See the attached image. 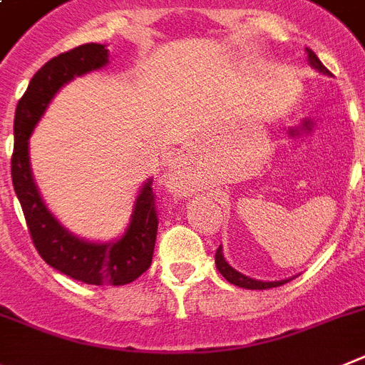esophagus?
I'll list each match as a JSON object with an SVG mask.
<instances>
[{"instance_id": "34e87169", "label": "esophagus", "mask_w": 365, "mask_h": 365, "mask_svg": "<svg viewBox=\"0 0 365 365\" xmlns=\"http://www.w3.org/2000/svg\"><path fill=\"white\" fill-rule=\"evenodd\" d=\"M165 185L169 187V191L174 192H187L191 191L192 183L187 178V173L183 169H174L167 174Z\"/></svg>"}]
</instances>
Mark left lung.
<instances>
[{
	"mask_svg": "<svg viewBox=\"0 0 365 365\" xmlns=\"http://www.w3.org/2000/svg\"><path fill=\"white\" fill-rule=\"evenodd\" d=\"M307 55H309V60L310 64L314 66L318 71L325 73V75H331V71H329L325 66L319 62L318 56L314 55V51L312 49H305ZM215 261H217V268L218 272H220L224 277H226V281H230L231 284H235V287H240V288H248V290H266V288H274V287H281V284L288 283V281H274V283H262V281H255V279H250L246 277V275L239 274L237 270H233L230 264L226 262V259H224V255H222V248L217 250V255H215Z\"/></svg>",
	"mask_w": 365,
	"mask_h": 365,
	"instance_id": "8db88e82",
	"label": "left lung"
}]
</instances>
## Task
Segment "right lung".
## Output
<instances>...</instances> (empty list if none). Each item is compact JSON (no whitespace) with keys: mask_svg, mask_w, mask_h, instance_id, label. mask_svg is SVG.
Here are the masks:
<instances>
[{"mask_svg":"<svg viewBox=\"0 0 365 365\" xmlns=\"http://www.w3.org/2000/svg\"><path fill=\"white\" fill-rule=\"evenodd\" d=\"M106 62L108 51L104 46L84 43L60 53L34 73L29 88L16 106L11 174L31 240L40 257L55 270L82 283L121 287L143 275L154 255L160 218L152 180L139 192L125 237L113 244L84 242L60 226L43 205L31 176L27 143L56 91L75 75L103 68Z\"/></svg>","mask_w":365,"mask_h":365,"instance_id":"1","label":"right lung"}]
</instances>
